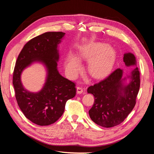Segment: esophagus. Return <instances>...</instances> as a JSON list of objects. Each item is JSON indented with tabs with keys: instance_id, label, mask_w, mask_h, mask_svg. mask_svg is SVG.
<instances>
[{
	"instance_id": "1",
	"label": "esophagus",
	"mask_w": 154,
	"mask_h": 154,
	"mask_svg": "<svg viewBox=\"0 0 154 154\" xmlns=\"http://www.w3.org/2000/svg\"><path fill=\"white\" fill-rule=\"evenodd\" d=\"M76 90H77V93L78 94H82L83 92V88L81 87H77L76 88Z\"/></svg>"
}]
</instances>
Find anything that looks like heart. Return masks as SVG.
<instances>
[{
  "label": "heart",
  "instance_id": "b5f03b06",
  "mask_svg": "<svg viewBox=\"0 0 154 154\" xmlns=\"http://www.w3.org/2000/svg\"><path fill=\"white\" fill-rule=\"evenodd\" d=\"M78 57L89 60L88 72L95 78L105 75L112 68L115 60L114 50L104 43H92L81 47ZM65 69L70 77H75L82 70L80 60L75 54L70 53L65 61Z\"/></svg>",
  "mask_w": 154,
  "mask_h": 154
}]
</instances>
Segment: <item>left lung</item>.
<instances>
[{"instance_id": "obj_1", "label": "left lung", "mask_w": 154, "mask_h": 154, "mask_svg": "<svg viewBox=\"0 0 154 154\" xmlns=\"http://www.w3.org/2000/svg\"><path fill=\"white\" fill-rule=\"evenodd\" d=\"M123 61L127 67L136 66L135 56L124 54ZM127 79L129 82H126ZM140 87V76L137 67L130 75L123 77V69H117L94 85L87 92L94 96V103L88 111L91 119L97 125L110 128L122 123L131 112Z\"/></svg>"}]
</instances>
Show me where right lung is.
Wrapping results in <instances>:
<instances>
[{"label": "right lung", "instance_id": "add662e5", "mask_svg": "<svg viewBox=\"0 0 154 154\" xmlns=\"http://www.w3.org/2000/svg\"><path fill=\"white\" fill-rule=\"evenodd\" d=\"M63 32H47L29 40L18 55L14 69L13 84L18 106L31 122L40 126L54 123L63 114L68 100L76 95L75 84L58 71V44ZM35 62L44 64L47 76L43 88L37 93L26 90L21 82L22 71Z\"/></svg>", "mask_w": 154, "mask_h": 154}]
</instances>
